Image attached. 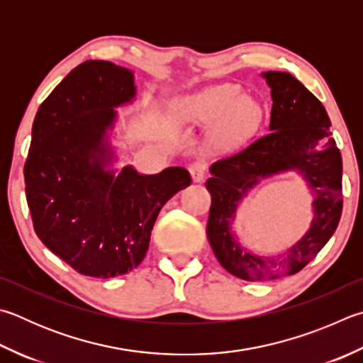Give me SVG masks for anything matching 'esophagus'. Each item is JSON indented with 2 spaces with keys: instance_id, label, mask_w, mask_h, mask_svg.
I'll return each mask as SVG.
<instances>
[{
  "instance_id": "1",
  "label": "esophagus",
  "mask_w": 363,
  "mask_h": 363,
  "mask_svg": "<svg viewBox=\"0 0 363 363\" xmlns=\"http://www.w3.org/2000/svg\"><path fill=\"white\" fill-rule=\"evenodd\" d=\"M190 171V176H192V179L195 182H201L204 179V176H206V168H204V164L200 162H195L189 167Z\"/></svg>"
}]
</instances>
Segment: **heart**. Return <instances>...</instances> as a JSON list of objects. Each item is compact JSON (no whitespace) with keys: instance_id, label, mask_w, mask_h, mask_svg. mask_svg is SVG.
<instances>
[{"instance_id":"heart-1","label":"heart","mask_w":363,"mask_h":363,"mask_svg":"<svg viewBox=\"0 0 363 363\" xmlns=\"http://www.w3.org/2000/svg\"><path fill=\"white\" fill-rule=\"evenodd\" d=\"M235 85H217L201 91L187 103V113L192 118L204 122L223 118L222 131L227 138H240L252 130L260 118V109L249 98H240Z\"/></svg>"}]
</instances>
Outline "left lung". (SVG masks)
I'll use <instances>...</instances> for the list:
<instances>
[{
  "label": "left lung",
  "mask_w": 363,
  "mask_h": 363,
  "mask_svg": "<svg viewBox=\"0 0 363 363\" xmlns=\"http://www.w3.org/2000/svg\"><path fill=\"white\" fill-rule=\"evenodd\" d=\"M272 87L269 131L217 159L206 181L211 208L206 233L220 265L246 281H274L298 273L332 238L342 211V163L330 118L318 98L291 72H263ZM298 169L315 194L312 228L276 259L249 255L233 238L229 223L239 200L259 177Z\"/></svg>",
  "instance_id": "obj_1"
}]
</instances>
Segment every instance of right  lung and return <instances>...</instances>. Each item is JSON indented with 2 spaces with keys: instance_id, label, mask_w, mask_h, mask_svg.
I'll list each match as a JSON object with an SVG mask.
<instances>
[{
  "instance_id": "obj_1",
  "label": "right lung",
  "mask_w": 363,
  "mask_h": 363,
  "mask_svg": "<svg viewBox=\"0 0 363 363\" xmlns=\"http://www.w3.org/2000/svg\"><path fill=\"white\" fill-rule=\"evenodd\" d=\"M135 96L133 74L104 60L72 69L33 122L23 176L38 238L77 273L114 278L136 268L149 249L163 204L187 187V169L114 176L103 135L114 109Z\"/></svg>"
}]
</instances>
